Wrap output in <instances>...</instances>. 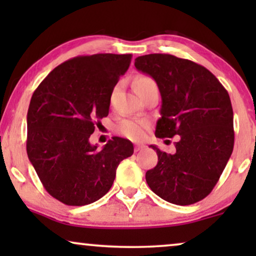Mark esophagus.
I'll return each mask as SVG.
<instances>
[{"instance_id": "34e87169", "label": "esophagus", "mask_w": 256, "mask_h": 256, "mask_svg": "<svg viewBox=\"0 0 256 256\" xmlns=\"http://www.w3.org/2000/svg\"><path fill=\"white\" fill-rule=\"evenodd\" d=\"M142 149H144V144H140V143L135 144V152H140V150Z\"/></svg>"}]
</instances>
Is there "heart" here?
Listing matches in <instances>:
<instances>
[{"instance_id":"obj_1","label":"heart","mask_w":256,"mask_h":256,"mask_svg":"<svg viewBox=\"0 0 256 256\" xmlns=\"http://www.w3.org/2000/svg\"><path fill=\"white\" fill-rule=\"evenodd\" d=\"M152 86H156V82L148 76H138L134 80V88L138 94L142 93L143 90ZM146 128H148V124L146 121L136 120V118H127V120H124L118 124V130L126 138L140 140L143 138Z\"/></svg>"}]
</instances>
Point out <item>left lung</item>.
<instances>
[{
	"label": "left lung",
	"mask_w": 256,
	"mask_h": 256,
	"mask_svg": "<svg viewBox=\"0 0 256 256\" xmlns=\"http://www.w3.org/2000/svg\"><path fill=\"white\" fill-rule=\"evenodd\" d=\"M135 68L155 80L162 96L155 135L180 136L174 154L150 146L158 162L146 171V183L171 204H194L213 190L232 155L228 93L204 66L172 54L141 56L135 59Z\"/></svg>",
	"instance_id": "left-lung-1"
}]
</instances>
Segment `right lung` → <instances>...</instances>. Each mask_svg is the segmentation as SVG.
<instances>
[{
    "instance_id": "1",
    "label": "right lung",
    "mask_w": 256,
    "mask_h": 256,
    "mask_svg": "<svg viewBox=\"0 0 256 256\" xmlns=\"http://www.w3.org/2000/svg\"><path fill=\"white\" fill-rule=\"evenodd\" d=\"M132 54L79 56L48 73L28 110L26 152L52 197L70 206L96 202L110 191L129 140L113 138L102 149L90 136L110 112V96Z\"/></svg>"
}]
</instances>
